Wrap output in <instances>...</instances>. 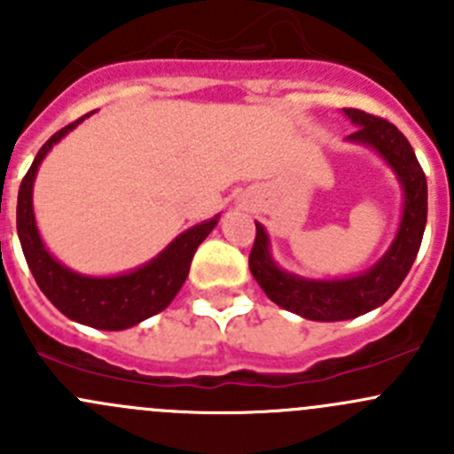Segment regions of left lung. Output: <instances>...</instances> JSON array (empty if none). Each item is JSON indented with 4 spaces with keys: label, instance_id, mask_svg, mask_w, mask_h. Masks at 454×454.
<instances>
[{
    "label": "left lung",
    "instance_id": "1",
    "mask_svg": "<svg viewBox=\"0 0 454 454\" xmlns=\"http://www.w3.org/2000/svg\"><path fill=\"white\" fill-rule=\"evenodd\" d=\"M342 112L354 125H358L354 134L347 136V140L360 142L378 151L404 189V210L391 248L373 268L358 277L314 281L278 268L270 254L268 235L263 226L256 223L254 246L248 259L250 272L270 301L287 312H294L308 320H325V323L363 316L387 303L395 294L419 253L426 213H428L426 176L404 134L393 122L371 116L363 109L347 107Z\"/></svg>",
    "mask_w": 454,
    "mask_h": 454
}]
</instances>
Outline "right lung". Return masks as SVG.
<instances>
[{
	"label": "right lung",
	"mask_w": 454,
	"mask_h": 454,
	"mask_svg": "<svg viewBox=\"0 0 454 454\" xmlns=\"http://www.w3.org/2000/svg\"><path fill=\"white\" fill-rule=\"evenodd\" d=\"M87 116L90 114L57 131L36 153L17 195V235H20L21 250H24L36 286L59 312L87 327L118 332L162 312L176 299L189 277L195 250L217 226V217L189 228L149 263L121 277H85L59 263L48 253L36 231L35 210H32V184H35L41 160L48 155V151Z\"/></svg>",
	"instance_id": "add662e5"
}]
</instances>
